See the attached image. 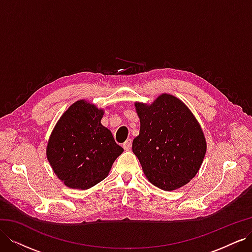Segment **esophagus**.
Instances as JSON below:
<instances>
[{
  "mask_svg": "<svg viewBox=\"0 0 252 252\" xmlns=\"http://www.w3.org/2000/svg\"><path fill=\"white\" fill-rule=\"evenodd\" d=\"M131 146H132V140L131 139H128L124 144H123V148L125 149V150H129L131 148Z\"/></svg>",
  "mask_w": 252,
  "mask_h": 252,
  "instance_id": "1",
  "label": "esophagus"
}]
</instances>
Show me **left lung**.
Masks as SVG:
<instances>
[{
  "mask_svg": "<svg viewBox=\"0 0 252 252\" xmlns=\"http://www.w3.org/2000/svg\"><path fill=\"white\" fill-rule=\"evenodd\" d=\"M134 105L141 128L132 151L148 181L165 191L186 185L206 154L200 124L187 106L170 94L159 95L151 105Z\"/></svg>",
  "mask_w": 252,
  "mask_h": 252,
  "instance_id": "obj_1",
  "label": "left lung"
}]
</instances>
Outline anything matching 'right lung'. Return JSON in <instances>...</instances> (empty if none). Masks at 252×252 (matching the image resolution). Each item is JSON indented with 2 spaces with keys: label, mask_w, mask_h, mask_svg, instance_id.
<instances>
[{
  "label": "right lung",
  "mask_w": 252,
  "mask_h": 252,
  "mask_svg": "<svg viewBox=\"0 0 252 252\" xmlns=\"http://www.w3.org/2000/svg\"><path fill=\"white\" fill-rule=\"evenodd\" d=\"M104 111L85 101L72 104L57 123L47 146V158L64 184L88 189L107 177L124 151L101 124Z\"/></svg>",
  "instance_id": "right-lung-1"
}]
</instances>
